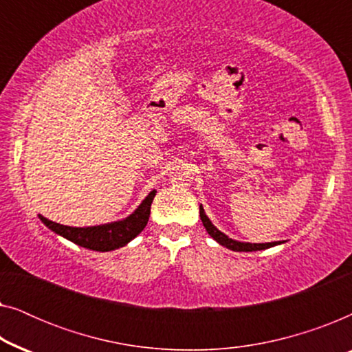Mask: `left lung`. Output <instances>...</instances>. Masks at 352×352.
<instances>
[{
	"mask_svg": "<svg viewBox=\"0 0 352 352\" xmlns=\"http://www.w3.org/2000/svg\"><path fill=\"white\" fill-rule=\"evenodd\" d=\"M200 219L201 223H204L206 232H208L211 237H213L216 242L219 245H223V247L229 248V250H234V252H258V250H266V248H271L274 245H277L276 242H271V243H243V242H237V240H232L229 239L228 235H224L221 230H218L214 228L213 224H211V221L208 219V216L205 214L204 208L200 206Z\"/></svg>",
	"mask_w": 352,
	"mask_h": 352,
	"instance_id": "1",
	"label": "left lung"
}]
</instances>
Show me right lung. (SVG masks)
Segmentation results:
<instances>
[{
    "mask_svg": "<svg viewBox=\"0 0 352 352\" xmlns=\"http://www.w3.org/2000/svg\"><path fill=\"white\" fill-rule=\"evenodd\" d=\"M153 197H155V190H152L144 199L139 208L129 218L118 221V223L94 226V228H70V226H62L47 218H43V216H40V219L56 234L80 245V247L94 250V252H110V250L120 248L131 242L146 228L148 216H151Z\"/></svg>",
    "mask_w": 352,
    "mask_h": 352,
    "instance_id": "add662e5",
    "label": "right lung"
}]
</instances>
